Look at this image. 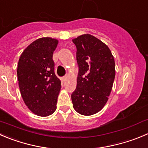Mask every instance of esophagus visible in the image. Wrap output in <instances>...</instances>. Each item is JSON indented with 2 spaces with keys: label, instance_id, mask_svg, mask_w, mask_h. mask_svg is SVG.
Wrapping results in <instances>:
<instances>
[{
  "label": "esophagus",
  "instance_id": "34e87169",
  "mask_svg": "<svg viewBox=\"0 0 148 148\" xmlns=\"http://www.w3.org/2000/svg\"><path fill=\"white\" fill-rule=\"evenodd\" d=\"M67 79V77L66 76H64V77H62V78H61V81H62V82H64V81H65V80Z\"/></svg>",
  "mask_w": 148,
  "mask_h": 148
}]
</instances>
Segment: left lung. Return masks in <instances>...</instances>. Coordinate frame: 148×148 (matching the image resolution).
Masks as SVG:
<instances>
[{
  "label": "left lung",
  "mask_w": 148,
  "mask_h": 148,
  "mask_svg": "<svg viewBox=\"0 0 148 148\" xmlns=\"http://www.w3.org/2000/svg\"><path fill=\"white\" fill-rule=\"evenodd\" d=\"M73 42L79 68L71 95L73 108L81 115H94L108 100L115 79V60L108 46L91 35L80 36Z\"/></svg>",
  "instance_id": "obj_1"
}]
</instances>
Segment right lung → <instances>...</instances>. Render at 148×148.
Listing matches in <instances>:
<instances>
[{
    "instance_id": "1",
    "label": "right lung",
    "mask_w": 148,
    "mask_h": 148,
    "mask_svg": "<svg viewBox=\"0 0 148 148\" xmlns=\"http://www.w3.org/2000/svg\"><path fill=\"white\" fill-rule=\"evenodd\" d=\"M58 40L40 38L30 43L19 57L17 78L21 95L29 110L46 117L55 112L61 81L54 73L53 53Z\"/></svg>"
}]
</instances>
